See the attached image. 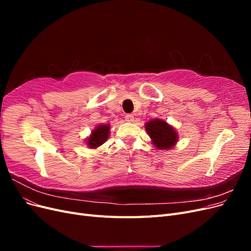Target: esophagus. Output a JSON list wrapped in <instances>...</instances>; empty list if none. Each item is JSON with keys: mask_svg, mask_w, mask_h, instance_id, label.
<instances>
[{"mask_svg": "<svg viewBox=\"0 0 251 251\" xmlns=\"http://www.w3.org/2000/svg\"><path fill=\"white\" fill-rule=\"evenodd\" d=\"M125 119H126V121H127V123H133L134 116L132 115V114H126V115L125 116Z\"/></svg>", "mask_w": 251, "mask_h": 251, "instance_id": "34e87169", "label": "esophagus"}]
</instances>
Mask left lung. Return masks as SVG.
<instances>
[{"mask_svg":"<svg viewBox=\"0 0 251 251\" xmlns=\"http://www.w3.org/2000/svg\"><path fill=\"white\" fill-rule=\"evenodd\" d=\"M146 130L158 150H170L178 140L175 128L161 119H153L146 124Z\"/></svg>","mask_w":251,"mask_h":251,"instance_id":"8db88e82","label":"left lung"}]
</instances>
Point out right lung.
<instances>
[{
	"instance_id": "add662e5",
	"label": "right lung",
	"mask_w": 251,
	"mask_h": 251,
	"mask_svg": "<svg viewBox=\"0 0 251 251\" xmlns=\"http://www.w3.org/2000/svg\"><path fill=\"white\" fill-rule=\"evenodd\" d=\"M110 134V125H100L92 131L90 137L87 140V144L91 149H96L100 147L102 143L107 141Z\"/></svg>"
}]
</instances>
